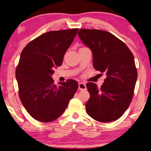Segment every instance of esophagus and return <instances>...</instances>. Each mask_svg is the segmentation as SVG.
I'll use <instances>...</instances> for the list:
<instances>
[{"instance_id": "34e87169", "label": "esophagus", "mask_w": 151, "mask_h": 151, "mask_svg": "<svg viewBox=\"0 0 151 151\" xmlns=\"http://www.w3.org/2000/svg\"><path fill=\"white\" fill-rule=\"evenodd\" d=\"M78 89L80 91H85L86 89V86L85 83H78Z\"/></svg>"}]
</instances>
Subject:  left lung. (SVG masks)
Masks as SVG:
<instances>
[{"instance_id":"8db88e82","label":"left lung","mask_w":151,"mask_h":151,"mask_svg":"<svg viewBox=\"0 0 151 151\" xmlns=\"http://www.w3.org/2000/svg\"><path fill=\"white\" fill-rule=\"evenodd\" d=\"M78 37L92 51L94 68L106 74L101 88L88 83L90 99L86 111L97 121L108 122L119 119L133 96L137 70L134 56L121 40L111 33L96 29H81Z\"/></svg>"}]
</instances>
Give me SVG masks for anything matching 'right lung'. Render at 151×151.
Returning <instances> with one entry per match:
<instances>
[{
    "label": "right lung",
    "instance_id": "1",
    "mask_svg": "<svg viewBox=\"0 0 151 151\" xmlns=\"http://www.w3.org/2000/svg\"><path fill=\"white\" fill-rule=\"evenodd\" d=\"M78 29L49 31L30 41L20 54L16 69L19 97L32 118L53 121L65 112L78 87L73 79L54 85V68L62 65Z\"/></svg>",
    "mask_w": 151,
    "mask_h": 151
}]
</instances>
